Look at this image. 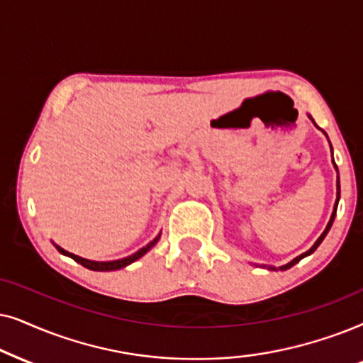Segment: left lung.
Masks as SVG:
<instances>
[{
  "mask_svg": "<svg viewBox=\"0 0 363 363\" xmlns=\"http://www.w3.org/2000/svg\"><path fill=\"white\" fill-rule=\"evenodd\" d=\"M330 147H332V146H330ZM332 159H333V157H332ZM335 169H337V166H335ZM339 199H340V181H339V176H337V201H335V206H333V212H332V216H330V220H328V224H327V227H325V230L322 232V235H320V238H318V239L315 240V244H313L312 247L307 250V252L301 254V255H298V257H296V259H294V260H291V262H289V264L282 265V267H279L280 270H287V269H291L292 265H296V264L298 262V260H302L303 257H307V255H311V254L313 252V250H315V249L318 247V245H320L322 240L325 239L327 232L330 230V227H332V224H333V219H335V214H337V206H339ZM269 270H277V269H275V267H269Z\"/></svg>",
  "mask_w": 363,
  "mask_h": 363,
  "instance_id": "obj_1",
  "label": "left lung"
}]
</instances>
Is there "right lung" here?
I'll use <instances>...</instances> for the list:
<instances>
[{
  "mask_svg": "<svg viewBox=\"0 0 363 363\" xmlns=\"http://www.w3.org/2000/svg\"><path fill=\"white\" fill-rule=\"evenodd\" d=\"M159 238H161V234H159L157 238L154 239V240H151V242H149L147 245H144L143 249H139L138 252H134L133 255H129V257L118 259V260H109V262H96V260L83 259V257H79V255H74V254L67 252V250H65V249L60 247V245H56V244H55V247H56L57 250H60L61 254H65V255H67V257H71L72 260H76L77 264H81V265H83V267H86V269H89V270H98V272H106V270H118V269H123V267H125V265L133 264L134 260H138L139 257H143V255L146 254L147 250H151V249L154 247V245L157 244Z\"/></svg>",
  "mask_w": 363,
  "mask_h": 363,
  "instance_id": "right-lung-1",
  "label": "right lung"
}]
</instances>
